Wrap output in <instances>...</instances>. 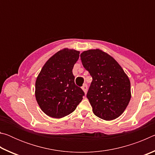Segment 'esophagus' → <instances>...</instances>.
<instances>
[{"instance_id":"1","label":"esophagus","mask_w":155,"mask_h":155,"mask_svg":"<svg viewBox=\"0 0 155 155\" xmlns=\"http://www.w3.org/2000/svg\"><path fill=\"white\" fill-rule=\"evenodd\" d=\"M82 90L84 91V92H85V94L87 93V84L85 83L82 86Z\"/></svg>"}]
</instances>
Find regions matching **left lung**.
Segmentation results:
<instances>
[{"instance_id":"8db88e82","label":"left lung","mask_w":155,"mask_h":155,"mask_svg":"<svg viewBox=\"0 0 155 155\" xmlns=\"http://www.w3.org/2000/svg\"><path fill=\"white\" fill-rule=\"evenodd\" d=\"M80 56L92 77L87 97L94 114L104 120L118 117L130 100L129 78L118 63L101 50H89Z\"/></svg>"}]
</instances>
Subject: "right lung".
I'll use <instances>...</instances> for the list:
<instances>
[{"label":"right lung","mask_w":155,"mask_h":155,"mask_svg":"<svg viewBox=\"0 0 155 155\" xmlns=\"http://www.w3.org/2000/svg\"><path fill=\"white\" fill-rule=\"evenodd\" d=\"M79 52L65 48L51 57L37 78L35 98L48 116L61 118L74 111L85 96L76 85L72 69Z\"/></svg>","instance_id":"add662e5"}]
</instances>
